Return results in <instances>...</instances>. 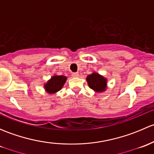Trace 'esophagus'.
Wrapping results in <instances>:
<instances>
[{
    "label": "esophagus",
    "instance_id": "34e87169",
    "mask_svg": "<svg viewBox=\"0 0 154 154\" xmlns=\"http://www.w3.org/2000/svg\"><path fill=\"white\" fill-rule=\"evenodd\" d=\"M71 76H72L73 77H79V74H78V73H72Z\"/></svg>",
    "mask_w": 154,
    "mask_h": 154
}]
</instances>
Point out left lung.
Returning <instances> with one entry per match:
<instances>
[{"mask_svg":"<svg viewBox=\"0 0 154 154\" xmlns=\"http://www.w3.org/2000/svg\"><path fill=\"white\" fill-rule=\"evenodd\" d=\"M87 83L91 89L97 92H101L106 90V79L97 73H92L87 76Z\"/></svg>","mask_w":154,"mask_h":154,"instance_id":"1","label":"left lung"}]
</instances>
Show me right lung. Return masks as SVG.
Instances as JSON below:
<instances>
[{
    "label": "right lung",
    "mask_w": 154,
    "mask_h": 154,
    "mask_svg": "<svg viewBox=\"0 0 154 154\" xmlns=\"http://www.w3.org/2000/svg\"><path fill=\"white\" fill-rule=\"evenodd\" d=\"M66 77L62 75H54L48 81V83L45 85V88L50 94H54L63 88V85L66 81Z\"/></svg>",
    "instance_id": "obj_1"
}]
</instances>
